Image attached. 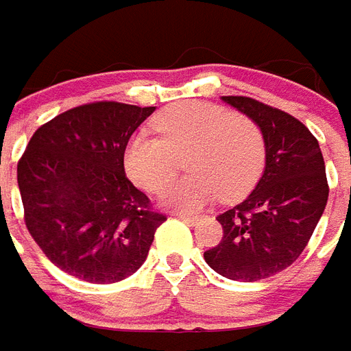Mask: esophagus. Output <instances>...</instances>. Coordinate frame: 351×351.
Returning <instances> with one entry per match:
<instances>
[{
    "label": "esophagus",
    "instance_id": "1",
    "mask_svg": "<svg viewBox=\"0 0 351 351\" xmlns=\"http://www.w3.org/2000/svg\"><path fill=\"white\" fill-rule=\"evenodd\" d=\"M176 217H180L184 221L188 223H195L199 219V215H193V214H186V212H176Z\"/></svg>",
    "mask_w": 351,
    "mask_h": 351
}]
</instances>
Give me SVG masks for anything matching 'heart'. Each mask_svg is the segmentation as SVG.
I'll return each mask as SVG.
<instances>
[{
	"label": "heart",
	"instance_id": "heart-1",
	"mask_svg": "<svg viewBox=\"0 0 351 351\" xmlns=\"http://www.w3.org/2000/svg\"><path fill=\"white\" fill-rule=\"evenodd\" d=\"M156 134L141 130L124 149V169L143 189L158 193L178 173V158L189 175L171 184L163 201L197 210L219 195L236 201L261 178L266 143L261 126L245 115L208 102H184L158 113Z\"/></svg>",
	"mask_w": 351,
	"mask_h": 351
}]
</instances>
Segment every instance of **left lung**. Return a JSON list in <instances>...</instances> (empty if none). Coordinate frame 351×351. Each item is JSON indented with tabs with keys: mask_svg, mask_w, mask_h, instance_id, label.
<instances>
[{
	"mask_svg": "<svg viewBox=\"0 0 351 351\" xmlns=\"http://www.w3.org/2000/svg\"><path fill=\"white\" fill-rule=\"evenodd\" d=\"M221 98L261 126L266 167L240 204L217 215L223 238L204 261L232 281H261L298 261L311 240L329 195L326 163L316 137L295 117L247 96Z\"/></svg>",
	"mask_w": 351,
	"mask_h": 351,
	"instance_id": "left-lung-1",
	"label": "left lung"
}]
</instances>
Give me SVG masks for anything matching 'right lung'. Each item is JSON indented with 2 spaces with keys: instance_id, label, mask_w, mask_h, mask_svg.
<instances>
[{
  "instance_id": "obj_1",
  "label": "right lung",
  "mask_w": 351,
  "mask_h": 351,
  "mask_svg": "<svg viewBox=\"0 0 351 351\" xmlns=\"http://www.w3.org/2000/svg\"><path fill=\"white\" fill-rule=\"evenodd\" d=\"M156 108L93 102L33 134L18 162L25 227L57 268L110 285L136 274L165 215L124 173V149Z\"/></svg>"
}]
</instances>
